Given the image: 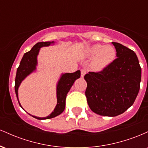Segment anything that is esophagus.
<instances>
[{
  "instance_id": "esophagus-1",
  "label": "esophagus",
  "mask_w": 148,
  "mask_h": 148,
  "mask_svg": "<svg viewBox=\"0 0 148 148\" xmlns=\"http://www.w3.org/2000/svg\"><path fill=\"white\" fill-rule=\"evenodd\" d=\"M86 72H87V71H86V69H81V77H82V78L84 77L85 74H86Z\"/></svg>"
}]
</instances>
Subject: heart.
Wrapping results in <instances>:
<instances>
[{
  "label": "heart",
  "mask_w": 148,
  "mask_h": 148,
  "mask_svg": "<svg viewBox=\"0 0 148 148\" xmlns=\"http://www.w3.org/2000/svg\"><path fill=\"white\" fill-rule=\"evenodd\" d=\"M89 56L95 57L93 60V67L97 70L104 69L114 60L116 51L112 46H102L95 45L88 49Z\"/></svg>",
  "instance_id": "1"
}]
</instances>
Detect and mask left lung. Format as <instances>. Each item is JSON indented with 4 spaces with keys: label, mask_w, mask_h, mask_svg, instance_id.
<instances>
[{
    "label": "left lung",
    "mask_w": 148,
    "mask_h": 148,
    "mask_svg": "<svg viewBox=\"0 0 148 148\" xmlns=\"http://www.w3.org/2000/svg\"><path fill=\"white\" fill-rule=\"evenodd\" d=\"M112 44L118 58L101 72H89L84 76L90 108L97 114L108 117L122 114L133 105L141 81L136 54L121 44Z\"/></svg>",
    "instance_id": "obj_1"
}]
</instances>
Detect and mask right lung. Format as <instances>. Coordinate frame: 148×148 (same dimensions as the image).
I'll return each instance as SVG.
<instances>
[{
    "mask_svg": "<svg viewBox=\"0 0 148 148\" xmlns=\"http://www.w3.org/2000/svg\"><path fill=\"white\" fill-rule=\"evenodd\" d=\"M54 43H55L54 42H38L33 46L31 50L24 53L23 58H22L21 62H20L19 66L17 68V71H16L14 86L16 97H17L18 103L21 108L22 106H21V103H19L18 98V89L20 84L27 76L29 75L30 74H31L36 69V66L37 64V57L40 48L42 47H48L51 44ZM80 76H81L80 70L76 71L74 73L62 74L57 84V104L54 108L53 111L45 118H40V117L33 116V115H32V116L33 118L38 119V120H47V119L55 118V117L61 114L64 111V108H65V100L67 93H68L70 88H72L74 81L80 78Z\"/></svg>",
    "mask_w": 148,
    "mask_h": 148,
    "instance_id": "add662e5",
    "label": "right lung"
}]
</instances>
